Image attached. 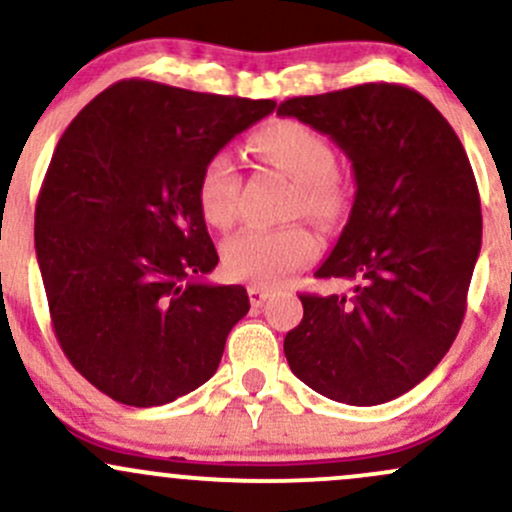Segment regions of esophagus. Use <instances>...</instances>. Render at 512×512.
Returning a JSON list of instances; mask_svg holds the SVG:
<instances>
[{"label": "esophagus", "instance_id": "obj_1", "mask_svg": "<svg viewBox=\"0 0 512 512\" xmlns=\"http://www.w3.org/2000/svg\"><path fill=\"white\" fill-rule=\"evenodd\" d=\"M247 294H250L252 306H262V303H265V299L269 296V289H267V286H260V284H250V286H247Z\"/></svg>", "mask_w": 512, "mask_h": 512}]
</instances>
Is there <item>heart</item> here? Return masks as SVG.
<instances>
[{"instance_id":"heart-1","label":"heart","mask_w":512,"mask_h":512,"mask_svg":"<svg viewBox=\"0 0 512 512\" xmlns=\"http://www.w3.org/2000/svg\"><path fill=\"white\" fill-rule=\"evenodd\" d=\"M252 150L296 182L291 213H306L318 223L338 221L347 206L345 184L335 172L330 140L308 123L269 121L252 133ZM240 170L228 150H218L204 162L196 182V201L204 221L213 228H228L238 216ZM318 243L303 226L245 228L223 243L221 260L228 277L272 286L316 257Z\"/></svg>"}]
</instances>
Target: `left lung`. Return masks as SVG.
Wrapping results in <instances>:
<instances>
[{"label":"left lung","instance_id":"1","mask_svg":"<svg viewBox=\"0 0 512 512\" xmlns=\"http://www.w3.org/2000/svg\"><path fill=\"white\" fill-rule=\"evenodd\" d=\"M350 157L355 201L318 279L352 296L301 294L284 355L306 386L347 406L411 391L457 338L481 250V201L464 145L423 94L369 82L279 104Z\"/></svg>","mask_w":512,"mask_h":512}]
</instances>
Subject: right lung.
Listing matches in <instances>:
<instances>
[{"label":"right lung","instance_id":"add662e5","mask_svg":"<svg viewBox=\"0 0 512 512\" xmlns=\"http://www.w3.org/2000/svg\"><path fill=\"white\" fill-rule=\"evenodd\" d=\"M274 106L121 80L60 138L36 204L38 267L65 357L114 401L165 406L216 374L250 299L204 282L218 252L196 182Z\"/></svg>","mask_w":512,"mask_h":512}]
</instances>
